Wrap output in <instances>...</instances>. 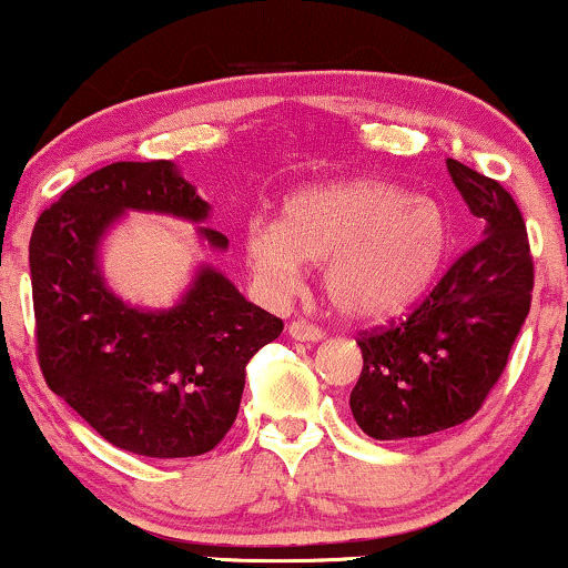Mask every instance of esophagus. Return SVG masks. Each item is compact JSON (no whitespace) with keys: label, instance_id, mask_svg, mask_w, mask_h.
Returning a JSON list of instances; mask_svg holds the SVG:
<instances>
[{"label":"esophagus","instance_id":"esophagus-1","mask_svg":"<svg viewBox=\"0 0 568 568\" xmlns=\"http://www.w3.org/2000/svg\"><path fill=\"white\" fill-rule=\"evenodd\" d=\"M288 334L296 338V342H321V338L325 336V331L321 328V325H312L306 321H291Z\"/></svg>","mask_w":568,"mask_h":568}]
</instances>
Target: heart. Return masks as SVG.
Instances as JSON below:
<instances>
[{
    "label": "heart",
    "instance_id": "obj_1",
    "mask_svg": "<svg viewBox=\"0 0 568 568\" xmlns=\"http://www.w3.org/2000/svg\"><path fill=\"white\" fill-rule=\"evenodd\" d=\"M448 219L429 197L376 179L296 189L280 221L245 226V262L266 288L291 291L302 264H323L325 296L349 317L406 310L446 258Z\"/></svg>",
    "mask_w": 568,
    "mask_h": 568
}]
</instances>
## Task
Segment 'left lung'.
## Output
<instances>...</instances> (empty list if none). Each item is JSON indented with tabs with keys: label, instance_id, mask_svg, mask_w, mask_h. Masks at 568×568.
<instances>
[{
	"label": "left lung",
	"instance_id": "8db88e82",
	"mask_svg": "<svg viewBox=\"0 0 568 568\" xmlns=\"http://www.w3.org/2000/svg\"><path fill=\"white\" fill-rule=\"evenodd\" d=\"M484 237L400 321L357 336L361 379L349 408L376 440L422 438L473 419L499 382L531 306L526 221L499 181L446 160Z\"/></svg>",
	"mask_w": 568,
	"mask_h": 568
}]
</instances>
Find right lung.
<instances>
[{
  "label": "right lung",
  "instance_id": "right-lung-1",
  "mask_svg": "<svg viewBox=\"0 0 568 568\" xmlns=\"http://www.w3.org/2000/svg\"><path fill=\"white\" fill-rule=\"evenodd\" d=\"M125 211L207 216L173 162H112L44 207L29 243L37 361L58 397L112 446L152 459L213 452L237 419L245 366L283 321L221 272L200 270L168 312L122 304L103 285L95 251ZM216 251L230 240L202 230Z\"/></svg>",
  "mask_w": 568,
  "mask_h": 568
}]
</instances>
